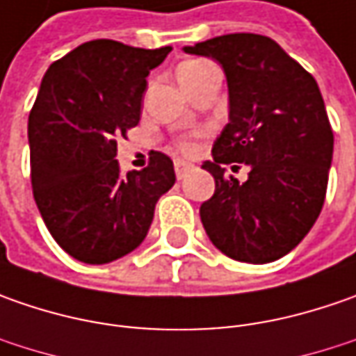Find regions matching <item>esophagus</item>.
<instances>
[{"label": "esophagus", "mask_w": 356, "mask_h": 356, "mask_svg": "<svg viewBox=\"0 0 356 356\" xmlns=\"http://www.w3.org/2000/svg\"><path fill=\"white\" fill-rule=\"evenodd\" d=\"M192 168H194V166H192L190 162H186V160H180V158L174 160V172H176V178H178V180H182Z\"/></svg>", "instance_id": "34e87169"}]
</instances>
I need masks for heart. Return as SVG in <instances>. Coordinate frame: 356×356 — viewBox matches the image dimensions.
Instances as JSON below:
<instances>
[{
    "label": "heart",
    "mask_w": 356,
    "mask_h": 356,
    "mask_svg": "<svg viewBox=\"0 0 356 356\" xmlns=\"http://www.w3.org/2000/svg\"><path fill=\"white\" fill-rule=\"evenodd\" d=\"M206 65H208L206 61L182 63V65L178 67V81H180V79H190V76H194L196 73H200ZM178 148H180L182 152H186V154H190V152H194V143H192L190 138H182V140H178Z\"/></svg>",
    "instance_id": "heart-1"
}]
</instances>
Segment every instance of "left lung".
<instances>
[{
    "label": "left lung",
    "instance_id": "obj_1",
    "mask_svg": "<svg viewBox=\"0 0 356 356\" xmlns=\"http://www.w3.org/2000/svg\"><path fill=\"white\" fill-rule=\"evenodd\" d=\"M224 67L229 122L202 168L216 180L200 206L208 238L227 257L269 264L319 218L333 158V129L317 81L266 35L229 33L184 47ZM250 166L245 183L225 176Z\"/></svg>",
    "mask_w": 356,
    "mask_h": 356
}]
</instances>
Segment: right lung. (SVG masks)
<instances>
[{
  "label": "right lung",
  "mask_w": 356,
  "mask_h": 356,
  "mask_svg": "<svg viewBox=\"0 0 356 356\" xmlns=\"http://www.w3.org/2000/svg\"><path fill=\"white\" fill-rule=\"evenodd\" d=\"M170 51L95 39L41 81L27 122L33 198L49 234L79 261L108 264L138 248L176 182L162 152L129 174L115 160L117 138L140 120L146 76Z\"/></svg>",
  "instance_id": "1"
}]
</instances>
